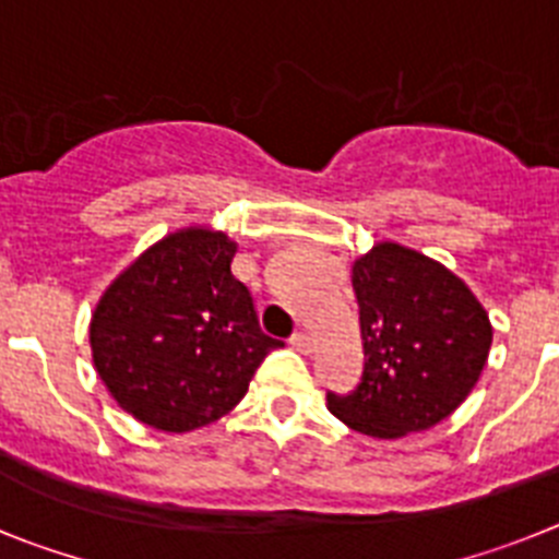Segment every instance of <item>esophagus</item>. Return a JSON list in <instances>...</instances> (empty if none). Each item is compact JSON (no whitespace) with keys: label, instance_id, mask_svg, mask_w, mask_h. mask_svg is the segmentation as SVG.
I'll list each match as a JSON object with an SVG mask.
<instances>
[{"label":"esophagus","instance_id":"1","mask_svg":"<svg viewBox=\"0 0 559 559\" xmlns=\"http://www.w3.org/2000/svg\"><path fill=\"white\" fill-rule=\"evenodd\" d=\"M289 346L298 348L300 354H309V352H312V346H314V343H312V334L304 332V329H300V332H295L293 337H289Z\"/></svg>","mask_w":559,"mask_h":559}]
</instances>
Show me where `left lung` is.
<instances>
[{
	"label": "left lung",
	"mask_w": 559,
	"mask_h": 559,
	"mask_svg": "<svg viewBox=\"0 0 559 559\" xmlns=\"http://www.w3.org/2000/svg\"><path fill=\"white\" fill-rule=\"evenodd\" d=\"M366 366L360 385L329 394L340 421L400 439L448 419L487 366L492 323L469 286L411 247L380 241L352 264Z\"/></svg>",
	"instance_id": "obj_1"
}]
</instances>
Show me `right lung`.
Listing matches in <instances>:
<instances>
[{"mask_svg": "<svg viewBox=\"0 0 559 559\" xmlns=\"http://www.w3.org/2000/svg\"><path fill=\"white\" fill-rule=\"evenodd\" d=\"M236 241L182 227L140 252L92 312L95 371L126 414L188 433L239 405L266 354L252 295L230 273Z\"/></svg>", "mask_w": 559, "mask_h": 559, "instance_id": "right-lung-1", "label": "right lung"}]
</instances>
